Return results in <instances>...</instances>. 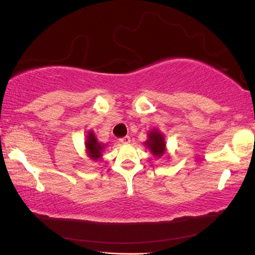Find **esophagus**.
Here are the masks:
<instances>
[{"label":"esophagus","mask_w":255,"mask_h":255,"mask_svg":"<svg viewBox=\"0 0 255 255\" xmlns=\"http://www.w3.org/2000/svg\"><path fill=\"white\" fill-rule=\"evenodd\" d=\"M130 137H129V136H125V137H123V138H120V142L123 143V144H129L130 143Z\"/></svg>","instance_id":"obj_1"}]
</instances>
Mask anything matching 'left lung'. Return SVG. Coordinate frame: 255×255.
<instances>
[{
	"mask_svg": "<svg viewBox=\"0 0 255 255\" xmlns=\"http://www.w3.org/2000/svg\"><path fill=\"white\" fill-rule=\"evenodd\" d=\"M144 144H145L146 147H149L151 153L157 158L162 157L166 151V142L164 135L158 129H152L150 134L147 135V139L144 142Z\"/></svg>",
	"mask_w": 255,
	"mask_h": 255,
	"instance_id": "left-lung-1",
	"label": "left lung"
}]
</instances>
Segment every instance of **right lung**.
<instances>
[{
  "label": "right lung",
  "mask_w": 255,
  "mask_h": 255,
  "mask_svg": "<svg viewBox=\"0 0 255 255\" xmlns=\"http://www.w3.org/2000/svg\"><path fill=\"white\" fill-rule=\"evenodd\" d=\"M85 145H86L87 154H88V157L94 161H97L98 159L102 157V152H103V150L105 149V144H102L98 142L96 136L94 134V131L91 130L88 131Z\"/></svg>",
  "instance_id": "right-lung-1"
}]
</instances>
